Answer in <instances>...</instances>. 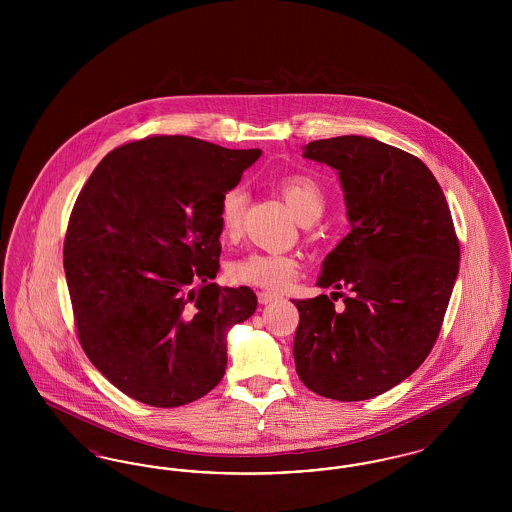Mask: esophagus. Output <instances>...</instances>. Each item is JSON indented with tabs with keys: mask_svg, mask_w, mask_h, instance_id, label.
I'll return each mask as SVG.
<instances>
[{
	"mask_svg": "<svg viewBox=\"0 0 512 512\" xmlns=\"http://www.w3.org/2000/svg\"><path fill=\"white\" fill-rule=\"evenodd\" d=\"M257 297H259V303H261V305H270L272 301L280 299V295L274 292H259L257 293Z\"/></svg>",
	"mask_w": 512,
	"mask_h": 512,
	"instance_id": "1",
	"label": "esophagus"
}]
</instances>
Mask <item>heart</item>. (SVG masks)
<instances>
[{
	"label": "heart",
	"instance_id": "heart-1",
	"mask_svg": "<svg viewBox=\"0 0 512 512\" xmlns=\"http://www.w3.org/2000/svg\"><path fill=\"white\" fill-rule=\"evenodd\" d=\"M280 194L284 195L288 207L299 222L318 219L324 209V190L311 174H292L280 180ZM247 192L244 186H232L220 199V230L228 238H236L242 228ZM299 270V263L293 255L278 251H251L236 259L228 274L234 282L261 288V290H282L286 288Z\"/></svg>",
	"mask_w": 512,
	"mask_h": 512
}]
</instances>
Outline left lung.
<instances>
[{"label": "left lung", "mask_w": 512, "mask_h": 512, "mask_svg": "<svg viewBox=\"0 0 512 512\" xmlns=\"http://www.w3.org/2000/svg\"><path fill=\"white\" fill-rule=\"evenodd\" d=\"M336 169L351 232L324 259L318 288L349 290L293 301V359L322 397L365 401L409 378L438 340L459 274V240L436 176L411 153L365 136L303 146Z\"/></svg>", "instance_id": "left-lung-1"}]
</instances>
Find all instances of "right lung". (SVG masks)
Listing matches in <instances>:
<instances>
[{"instance_id": "add662e5", "label": "right lung", "mask_w": 512, "mask_h": 512, "mask_svg": "<svg viewBox=\"0 0 512 512\" xmlns=\"http://www.w3.org/2000/svg\"><path fill=\"white\" fill-rule=\"evenodd\" d=\"M259 157L153 136L107 153L84 184L63 249L74 322L92 365L128 397L171 409L222 380L228 330L257 295L211 282L220 199Z\"/></svg>"}]
</instances>
